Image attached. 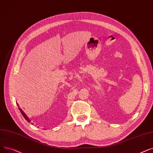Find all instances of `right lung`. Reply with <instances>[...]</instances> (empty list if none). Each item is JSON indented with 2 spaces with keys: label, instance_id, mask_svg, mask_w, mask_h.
<instances>
[{
  "label": "right lung",
  "instance_id": "add662e5",
  "mask_svg": "<svg viewBox=\"0 0 153 153\" xmlns=\"http://www.w3.org/2000/svg\"><path fill=\"white\" fill-rule=\"evenodd\" d=\"M17 105L19 106V104L17 103ZM19 110H20V111H21V114H22V116H24V117L25 119V120H27V122H29V123H30V119H29V117H27V115H26L25 114V112L21 109V108H20L19 107Z\"/></svg>",
  "mask_w": 153,
  "mask_h": 153
}]
</instances>
